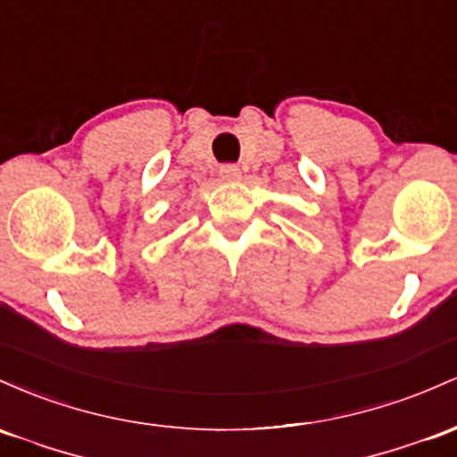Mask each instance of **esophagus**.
I'll list each match as a JSON object with an SVG mask.
<instances>
[{
  "label": "esophagus",
  "instance_id": "1",
  "mask_svg": "<svg viewBox=\"0 0 457 457\" xmlns=\"http://www.w3.org/2000/svg\"><path fill=\"white\" fill-rule=\"evenodd\" d=\"M239 177H242V172H239L237 166H233V163H227V166L220 168V179L227 183H233V181H239Z\"/></svg>",
  "mask_w": 457,
  "mask_h": 457
}]
</instances>
